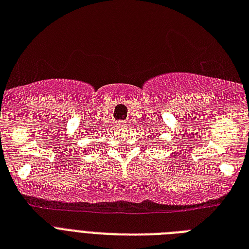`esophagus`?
<instances>
[{
  "mask_svg": "<svg viewBox=\"0 0 249 249\" xmlns=\"http://www.w3.org/2000/svg\"><path fill=\"white\" fill-rule=\"evenodd\" d=\"M117 127H118V130H124V128L127 127V124H126V122H118Z\"/></svg>",
  "mask_w": 249,
  "mask_h": 249,
  "instance_id": "1",
  "label": "esophagus"
}]
</instances>
